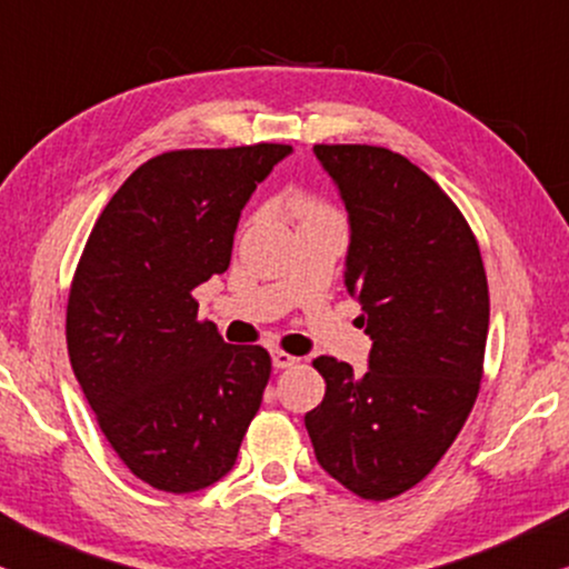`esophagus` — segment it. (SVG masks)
I'll list each match as a JSON object with an SVG mask.
<instances>
[{
    "mask_svg": "<svg viewBox=\"0 0 569 569\" xmlns=\"http://www.w3.org/2000/svg\"><path fill=\"white\" fill-rule=\"evenodd\" d=\"M297 363H299L297 356H291L286 351H272V367L276 369H291V367H297Z\"/></svg>",
    "mask_w": 569,
    "mask_h": 569,
    "instance_id": "obj_1",
    "label": "esophagus"
}]
</instances>
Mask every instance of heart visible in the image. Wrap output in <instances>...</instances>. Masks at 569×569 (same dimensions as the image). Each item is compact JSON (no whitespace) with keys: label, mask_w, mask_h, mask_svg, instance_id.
Returning a JSON list of instances; mask_svg holds the SVG:
<instances>
[{"label":"heart","mask_w":569,"mask_h":569,"mask_svg":"<svg viewBox=\"0 0 569 569\" xmlns=\"http://www.w3.org/2000/svg\"><path fill=\"white\" fill-rule=\"evenodd\" d=\"M297 210L305 218H312V216H330V210L325 208V206H320V202H315V200H309V197H299L297 200Z\"/></svg>","instance_id":"obj_1"}]
</instances>
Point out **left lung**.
Instances as JSON below:
<instances>
[{
	"label": "left lung",
	"mask_w": 569,
	"mask_h": 569,
	"mask_svg": "<svg viewBox=\"0 0 569 569\" xmlns=\"http://www.w3.org/2000/svg\"><path fill=\"white\" fill-rule=\"evenodd\" d=\"M348 210L346 289L372 338L369 369L320 356L322 403L305 416L317 463L361 499L416 487L456 442L479 396L489 286L456 202L408 158L315 146Z\"/></svg>",
	"instance_id": "left-lung-1"
}]
</instances>
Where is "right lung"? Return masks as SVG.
Listing matches in <instances>:
<instances>
[{"mask_svg": "<svg viewBox=\"0 0 569 569\" xmlns=\"http://www.w3.org/2000/svg\"><path fill=\"white\" fill-rule=\"evenodd\" d=\"M289 146L171 150L98 216L67 301L72 372L140 481L189 495L237 463L270 380L262 346H229L192 291L229 270L239 216Z\"/></svg>", "mask_w": 569, "mask_h": 569, "instance_id": "add662e5", "label": "right lung"}]
</instances>
